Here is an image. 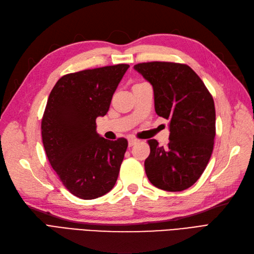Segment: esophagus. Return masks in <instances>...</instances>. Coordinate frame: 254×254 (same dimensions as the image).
Returning a JSON list of instances; mask_svg holds the SVG:
<instances>
[{"mask_svg":"<svg viewBox=\"0 0 254 254\" xmlns=\"http://www.w3.org/2000/svg\"><path fill=\"white\" fill-rule=\"evenodd\" d=\"M139 142V140H136V139H129V141H128V145H129V147H131V146H133L135 143H137Z\"/></svg>","mask_w":254,"mask_h":254,"instance_id":"obj_1","label":"esophagus"}]
</instances>
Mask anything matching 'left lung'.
Listing matches in <instances>:
<instances>
[{"label":"left lung","instance_id":"1","mask_svg":"<svg viewBox=\"0 0 254 254\" xmlns=\"http://www.w3.org/2000/svg\"><path fill=\"white\" fill-rule=\"evenodd\" d=\"M151 83L155 109L170 120V142L149 140L145 172L152 186L167 191L187 190L200 178L211 158L215 106L200 77L183 64L152 61L134 65Z\"/></svg>","mask_w":254,"mask_h":254}]
</instances>
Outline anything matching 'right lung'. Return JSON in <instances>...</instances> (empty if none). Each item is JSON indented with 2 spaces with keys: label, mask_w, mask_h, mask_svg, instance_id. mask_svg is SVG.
<instances>
[{
  "label": "right lung",
  "mask_w": 254,
  "mask_h": 254,
  "mask_svg": "<svg viewBox=\"0 0 254 254\" xmlns=\"http://www.w3.org/2000/svg\"><path fill=\"white\" fill-rule=\"evenodd\" d=\"M128 64L108 65L63 76L49 96L41 122L45 153L65 189L95 199L118 180L128 142L109 141L96 132V118L109 110Z\"/></svg>",
  "instance_id": "1"
}]
</instances>
